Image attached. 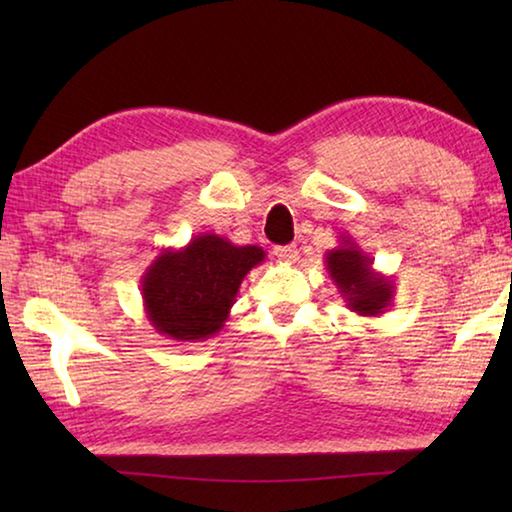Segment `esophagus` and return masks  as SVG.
<instances>
[{"mask_svg":"<svg viewBox=\"0 0 512 512\" xmlns=\"http://www.w3.org/2000/svg\"><path fill=\"white\" fill-rule=\"evenodd\" d=\"M273 255L284 264H293V262H296V257H298V248L296 246H275Z\"/></svg>","mask_w":512,"mask_h":512,"instance_id":"esophagus-1","label":"esophagus"}]
</instances>
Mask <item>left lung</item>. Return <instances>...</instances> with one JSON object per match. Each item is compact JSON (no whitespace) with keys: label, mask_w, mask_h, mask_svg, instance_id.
Instances as JSON below:
<instances>
[{"label":"left lung","mask_w":512,"mask_h":512,"mask_svg":"<svg viewBox=\"0 0 512 512\" xmlns=\"http://www.w3.org/2000/svg\"><path fill=\"white\" fill-rule=\"evenodd\" d=\"M327 273L339 289L345 307L359 316H381L393 305L395 280L372 268V259L363 253L350 235H341L339 246L325 253Z\"/></svg>","instance_id":"obj_1"}]
</instances>
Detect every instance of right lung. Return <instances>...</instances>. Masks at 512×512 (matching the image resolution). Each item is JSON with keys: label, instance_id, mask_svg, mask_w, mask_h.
I'll use <instances>...</instances> for the list:
<instances>
[{"label": "right lung", "instance_id": "1", "mask_svg": "<svg viewBox=\"0 0 512 512\" xmlns=\"http://www.w3.org/2000/svg\"><path fill=\"white\" fill-rule=\"evenodd\" d=\"M264 259L259 246H235L212 232L183 248H164L140 280L146 318L173 341L210 339L230 318L244 277Z\"/></svg>", "mask_w": 512, "mask_h": 512}]
</instances>
